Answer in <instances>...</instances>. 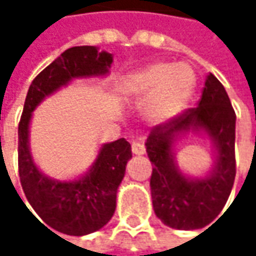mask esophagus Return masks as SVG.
<instances>
[{"label": "esophagus", "instance_id": "34e87169", "mask_svg": "<svg viewBox=\"0 0 256 256\" xmlns=\"http://www.w3.org/2000/svg\"><path fill=\"white\" fill-rule=\"evenodd\" d=\"M132 152L134 156H142V154H145V146L139 142H133L132 144Z\"/></svg>", "mask_w": 256, "mask_h": 256}]
</instances>
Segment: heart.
<instances>
[{
	"mask_svg": "<svg viewBox=\"0 0 256 256\" xmlns=\"http://www.w3.org/2000/svg\"><path fill=\"white\" fill-rule=\"evenodd\" d=\"M197 77L190 65L154 62L132 71L120 80V94L133 102H144L142 117L151 126L175 120L191 102Z\"/></svg>",
	"mask_w": 256,
	"mask_h": 256,
	"instance_id": "obj_1",
	"label": "heart"
}]
</instances>
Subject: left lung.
<instances>
[{"instance_id":"1","label":"left lung","mask_w":256,"mask_h":256,"mask_svg":"<svg viewBox=\"0 0 256 256\" xmlns=\"http://www.w3.org/2000/svg\"><path fill=\"white\" fill-rule=\"evenodd\" d=\"M206 136L214 148L212 168L203 177L184 174L176 145L186 134ZM236 112L214 74L204 81L197 108L151 130L145 146L154 164L150 180L152 208L158 220L175 230H197L210 224L226 206L236 176Z\"/></svg>"}]
</instances>
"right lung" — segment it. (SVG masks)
<instances>
[{
  "instance_id": "add662e5",
  "label": "right lung",
  "mask_w": 256,
  "mask_h": 256,
  "mask_svg": "<svg viewBox=\"0 0 256 256\" xmlns=\"http://www.w3.org/2000/svg\"><path fill=\"white\" fill-rule=\"evenodd\" d=\"M111 64L112 54L99 52L94 46L71 47L34 78L26 94L19 123L20 184L29 204L42 220V222L38 221L68 236L94 232L112 218L117 190L124 178L126 164L132 158V146L124 138L104 144L94 162L82 175L68 180L52 178L36 166L30 152L32 112L46 98L74 80L106 77Z\"/></svg>"
}]
</instances>
